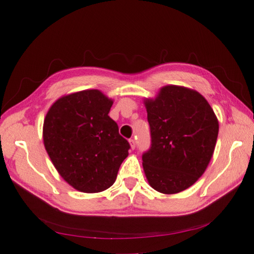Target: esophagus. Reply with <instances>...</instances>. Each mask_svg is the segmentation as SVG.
Returning <instances> with one entry per match:
<instances>
[{
	"label": "esophagus",
	"mask_w": 254,
	"mask_h": 254,
	"mask_svg": "<svg viewBox=\"0 0 254 254\" xmlns=\"http://www.w3.org/2000/svg\"><path fill=\"white\" fill-rule=\"evenodd\" d=\"M128 143H130V146H131V149H134L135 148V146H136V144H135V141H134L133 138H131V139H128Z\"/></svg>",
	"instance_id": "obj_1"
}]
</instances>
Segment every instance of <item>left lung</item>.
<instances>
[{"label": "left lung", "mask_w": 254, "mask_h": 254, "mask_svg": "<svg viewBox=\"0 0 254 254\" xmlns=\"http://www.w3.org/2000/svg\"><path fill=\"white\" fill-rule=\"evenodd\" d=\"M143 102L152 135V146L142 157L149 186L164 194L185 191L213 157L218 119L198 91L185 86L166 85Z\"/></svg>", "instance_id": "1"}]
</instances>
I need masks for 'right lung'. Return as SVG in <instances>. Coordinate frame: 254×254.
Wrapping results in <instances>:
<instances>
[{
  "mask_svg": "<svg viewBox=\"0 0 254 254\" xmlns=\"http://www.w3.org/2000/svg\"><path fill=\"white\" fill-rule=\"evenodd\" d=\"M112 104L102 91L85 89L60 97L45 117L47 153L59 175L79 192L110 188L128 155L130 145L108 116Z\"/></svg>",
  "mask_w": 254,
  "mask_h": 254,
  "instance_id": "obj_1",
  "label": "right lung"
}]
</instances>
